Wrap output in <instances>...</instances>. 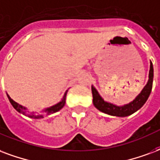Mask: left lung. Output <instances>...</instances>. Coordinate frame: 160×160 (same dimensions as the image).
I'll return each mask as SVG.
<instances>
[{"label": "left lung", "instance_id": "left-lung-1", "mask_svg": "<svg viewBox=\"0 0 160 160\" xmlns=\"http://www.w3.org/2000/svg\"><path fill=\"white\" fill-rule=\"evenodd\" d=\"M152 80H153V67H152V62L150 61V69L148 83L133 101L129 102L128 104H125L124 106H117L113 103H110V102L104 101L103 98L99 95L97 89L94 86H92L93 104L99 111L107 113L108 115L117 117L129 116L132 113H134L135 112H137L138 109H140L147 102L152 91Z\"/></svg>", "mask_w": 160, "mask_h": 160}]
</instances>
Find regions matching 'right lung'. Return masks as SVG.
<instances>
[{"mask_svg": "<svg viewBox=\"0 0 160 160\" xmlns=\"http://www.w3.org/2000/svg\"><path fill=\"white\" fill-rule=\"evenodd\" d=\"M67 92H68V91H66V92L64 93V95H63V98H62V100L59 102H58V103L55 104V105H53L52 107L47 108H45V109L43 110V112H45V115H50L52 113H56V112H58V111H59L61 108H63V106L65 105V102H66L65 101H66ZM7 95H8V94H7ZM8 99H9V101H10L11 104L12 105V107L17 110L18 113H22V114H23V115H25V116L27 117H29V118H32V119H41V118H44V116H45L44 114H36V113H34V112H29V111L27 110V108H26L25 107H23L22 105H20V104H18L15 101H13V100L9 97V95H8Z\"/></svg>", "mask_w": 160, "mask_h": 160, "instance_id": "right-lung-1", "label": "right lung"}]
</instances>
